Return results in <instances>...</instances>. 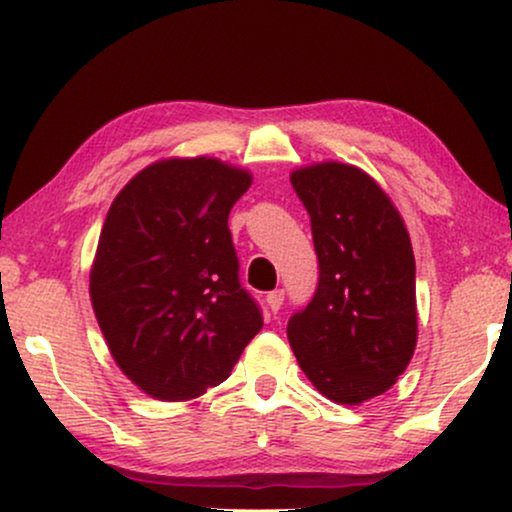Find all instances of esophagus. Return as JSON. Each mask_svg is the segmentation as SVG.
Segmentation results:
<instances>
[{"mask_svg":"<svg viewBox=\"0 0 512 512\" xmlns=\"http://www.w3.org/2000/svg\"><path fill=\"white\" fill-rule=\"evenodd\" d=\"M268 307H270V312H279V307H282V303H284V291L282 289H275V291H270L268 293Z\"/></svg>","mask_w":512,"mask_h":512,"instance_id":"1","label":"esophagus"}]
</instances>
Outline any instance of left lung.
Returning <instances> with one entry per match:
<instances>
[{"label": "left lung", "instance_id": "left-lung-1", "mask_svg": "<svg viewBox=\"0 0 512 512\" xmlns=\"http://www.w3.org/2000/svg\"><path fill=\"white\" fill-rule=\"evenodd\" d=\"M291 186L310 214L319 286L286 335L319 394L361 405L394 387L417 347L408 228L380 184L354 165L300 167Z\"/></svg>", "mask_w": 512, "mask_h": 512}]
</instances>
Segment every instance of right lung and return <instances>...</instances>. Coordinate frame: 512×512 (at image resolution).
Returning a JSON list of instances; mask_svg holds the SVG:
<instances>
[{"instance_id": "1", "label": "right lung", "mask_w": 512, "mask_h": 512, "mask_svg": "<svg viewBox=\"0 0 512 512\" xmlns=\"http://www.w3.org/2000/svg\"><path fill=\"white\" fill-rule=\"evenodd\" d=\"M249 186L251 172L219 158H165L111 202L90 300L116 366L151 398L202 396L261 331L228 228Z\"/></svg>"}]
</instances>
